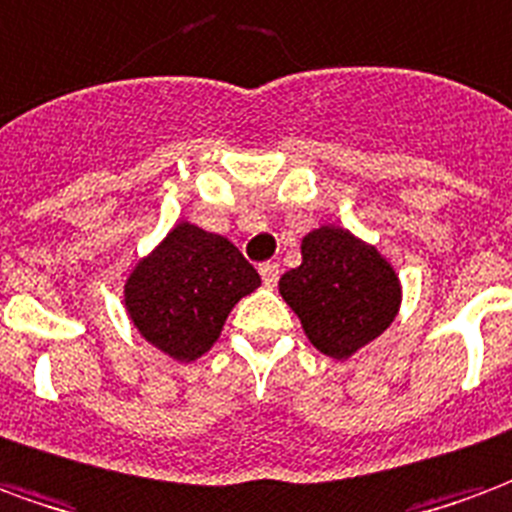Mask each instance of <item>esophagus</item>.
Masks as SVG:
<instances>
[{
  "mask_svg": "<svg viewBox=\"0 0 512 512\" xmlns=\"http://www.w3.org/2000/svg\"><path fill=\"white\" fill-rule=\"evenodd\" d=\"M261 272V281L267 283V286H275L278 278H281V267H278V261H264L259 267Z\"/></svg>",
  "mask_w": 512,
  "mask_h": 512,
  "instance_id": "34e87169",
  "label": "esophagus"
}]
</instances>
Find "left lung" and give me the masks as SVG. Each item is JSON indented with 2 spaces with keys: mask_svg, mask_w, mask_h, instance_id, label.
I'll list each match as a JSON object with an SVG mask.
<instances>
[{
  "mask_svg": "<svg viewBox=\"0 0 512 512\" xmlns=\"http://www.w3.org/2000/svg\"><path fill=\"white\" fill-rule=\"evenodd\" d=\"M278 289L308 341L335 360L382 335L401 305L398 275L382 253L335 226L305 234L302 264Z\"/></svg>",
  "mask_w": 512,
  "mask_h": 512,
  "instance_id": "obj_1",
  "label": "left lung"
}]
</instances>
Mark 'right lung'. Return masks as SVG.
Here are the masks:
<instances>
[{"mask_svg": "<svg viewBox=\"0 0 512 512\" xmlns=\"http://www.w3.org/2000/svg\"><path fill=\"white\" fill-rule=\"evenodd\" d=\"M259 283V272L226 237L179 223L130 272L125 305L152 346L190 363L218 341L231 308Z\"/></svg>", "mask_w": 512, "mask_h": 512, "instance_id": "add662e5", "label": "right lung"}]
</instances>
